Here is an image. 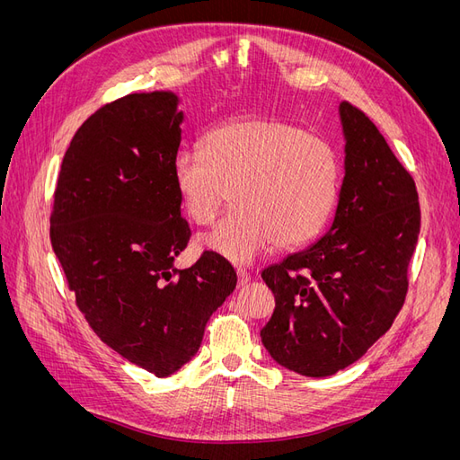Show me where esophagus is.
Returning <instances> with one entry per match:
<instances>
[{"label":"esophagus","mask_w":460,"mask_h":460,"mask_svg":"<svg viewBox=\"0 0 460 460\" xmlns=\"http://www.w3.org/2000/svg\"><path fill=\"white\" fill-rule=\"evenodd\" d=\"M235 274H238V288L247 286V282H249V274H247V270H245V269H238V270H235Z\"/></svg>","instance_id":"34e87169"}]
</instances>
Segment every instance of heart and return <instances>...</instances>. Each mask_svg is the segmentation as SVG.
Returning <instances> with one entry per match:
<instances>
[{
  "label": "heart",
  "instance_id": "1",
  "mask_svg": "<svg viewBox=\"0 0 460 460\" xmlns=\"http://www.w3.org/2000/svg\"><path fill=\"white\" fill-rule=\"evenodd\" d=\"M203 153L180 149L171 164L176 196L198 226L232 199L235 211L199 245L234 262L272 245L301 247L324 230L341 190V163L328 140L264 117L234 119L207 132Z\"/></svg>",
  "mask_w": 460,
  "mask_h": 460
}]
</instances>
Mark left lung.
<instances>
[{
    "label": "left lung",
    "instance_id": "obj_1",
    "mask_svg": "<svg viewBox=\"0 0 460 460\" xmlns=\"http://www.w3.org/2000/svg\"><path fill=\"white\" fill-rule=\"evenodd\" d=\"M345 176L330 230L261 272L276 299L261 330L278 365L324 378L353 365L392 328L420 234L414 180L376 124L340 103Z\"/></svg>",
    "mask_w": 460,
    "mask_h": 460
}]
</instances>
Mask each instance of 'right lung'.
Wrapping results in <instances>:
<instances>
[{
	"instance_id": "1",
	"label": "right lung",
	"mask_w": 460,
	"mask_h": 460,
	"mask_svg": "<svg viewBox=\"0 0 460 460\" xmlns=\"http://www.w3.org/2000/svg\"><path fill=\"white\" fill-rule=\"evenodd\" d=\"M172 92L97 109L68 146L49 238L76 307L103 343L164 378L198 353L207 320L232 294V264L203 252L174 269L191 230L171 164L182 140Z\"/></svg>"
}]
</instances>
